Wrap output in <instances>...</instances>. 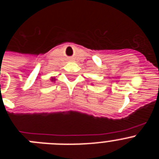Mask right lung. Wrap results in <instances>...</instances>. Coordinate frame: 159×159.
Listing matches in <instances>:
<instances>
[{"instance_id":"right-lung-1","label":"right lung","mask_w":159,"mask_h":159,"mask_svg":"<svg viewBox=\"0 0 159 159\" xmlns=\"http://www.w3.org/2000/svg\"><path fill=\"white\" fill-rule=\"evenodd\" d=\"M52 81H55V79H54V78L52 79Z\"/></svg>"}]
</instances>
